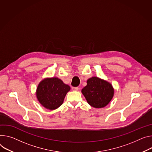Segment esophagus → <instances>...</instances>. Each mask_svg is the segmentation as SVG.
Listing matches in <instances>:
<instances>
[{
    "mask_svg": "<svg viewBox=\"0 0 152 152\" xmlns=\"http://www.w3.org/2000/svg\"><path fill=\"white\" fill-rule=\"evenodd\" d=\"M72 90L73 91H77L79 90V88L78 87H72Z\"/></svg>",
    "mask_w": 152,
    "mask_h": 152,
    "instance_id": "1",
    "label": "esophagus"
}]
</instances>
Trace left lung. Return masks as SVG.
I'll return each instance as SVG.
<instances>
[{
    "label": "left lung",
    "instance_id": "1",
    "mask_svg": "<svg viewBox=\"0 0 152 152\" xmlns=\"http://www.w3.org/2000/svg\"><path fill=\"white\" fill-rule=\"evenodd\" d=\"M87 83L82 93L91 106L102 108L112 100L114 90L109 82L97 77H92L87 80Z\"/></svg>",
    "mask_w": 152,
    "mask_h": 152
}]
</instances>
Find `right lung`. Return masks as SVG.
I'll use <instances>...</instances> for the list:
<instances>
[{"label": "right lung", "mask_w": 152, "mask_h": 152, "mask_svg": "<svg viewBox=\"0 0 152 152\" xmlns=\"http://www.w3.org/2000/svg\"><path fill=\"white\" fill-rule=\"evenodd\" d=\"M70 87L57 78H47L41 81L36 91L37 98L44 107L54 110L60 107Z\"/></svg>", "instance_id": "right-lung-1"}]
</instances>
